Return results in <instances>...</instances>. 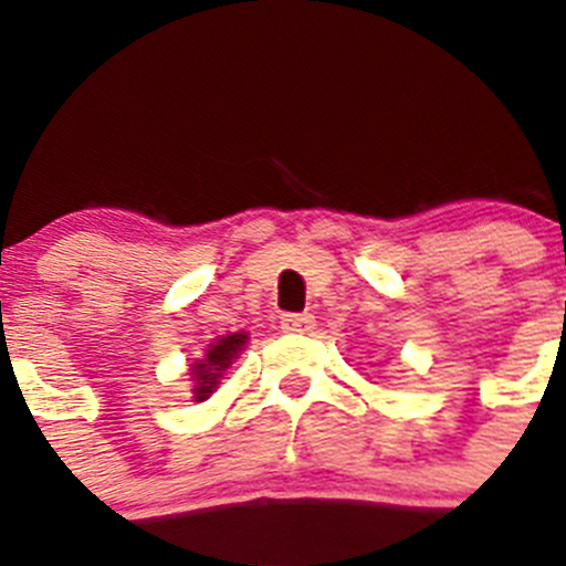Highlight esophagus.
<instances>
[{
    "label": "esophagus",
    "mask_w": 566,
    "mask_h": 566,
    "mask_svg": "<svg viewBox=\"0 0 566 566\" xmlns=\"http://www.w3.org/2000/svg\"><path fill=\"white\" fill-rule=\"evenodd\" d=\"M280 328L286 334H306L314 328L312 314H283L280 317Z\"/></svg>",
    "instance_id": "esophagus-1"
}]
</instances>
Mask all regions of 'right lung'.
Returning a JSON list of instances; mask_svg holds the SVG:
<instances>
[{"mask_svg": "<svg viewBox=\"0 0 566 566\" xmlns=\"http://www.w3.org/2000/svg\"><path fill=\"white\" fill-rule=\"evenodd\" d=\"M247 345V334H227L223 339H218V343L209 348L207 359H201V363H195V399L198 402H203V399H209V394L218 388V379H221V374L227 371L229 365H232L234 354L240 352Z\"/></svg>", "mask_w": 566, "mask_h": 566, "instance_id": "1", "label": "right lung"}]
</instances>
